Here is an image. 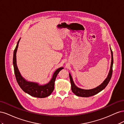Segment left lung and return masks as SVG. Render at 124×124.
I'll list each match as a JSON object with an SVG mask.
<instances>
[{
    "mask_svg": "<svg viewBox=\"0 0 124 124\" xmlns=\"http://www.w3.org/2000/svg\"><path fill=\"white\" fill-rule=\"evenodd\" d=\"M111 48V47H110ZM111 56H112V59H111V64L110 70L109 71V73L108 74V76L107 78H106L102 84H101L98 87H97L95 88L91 89H83L80 88L78 87L77 86L74 84L72 78L71 77V74L69 73V78L70 80V83L71 85V90H72V92L74 93L75 95L77 96L80 97H88L92 96L95 95L98 93L100 92L101 91H102L103 89L106 88L108 83L111 80L112 72H113V52H112L111 48Z\"/></svg>",
    "mask_w": 124,
    "mask_h": 124,
    "instance_id": "obj_1",
    "label": "left lung"
}]
</instances>
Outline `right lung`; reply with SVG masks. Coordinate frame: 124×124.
<instances>
[{"label": "right lung", "instance_id": "1", "mask_svg": "<svg viewBox=\"0 0 124 124\" xmlns=\"http://www.w3.org/2000/svg\"><path fill=\"white\" fill-rule=\"evenodd\" d=\"M20 39L18 41L16 47L14 51L13 58V64L14 67V74L17 83L24 92L27 93L28 94L31 96L42 98L50 96L54 91V83L56 78L57 77L59 71L63 69V67H61V68H59L56 70L54 72L53 77H52V79L50 80V81L48 83L45 85H39L37 83L26 81L21 76L16 65V54L18 46V43H19Z\"/></svg>", "mask_w": 124, "mask_h": 124}]
</instances>
